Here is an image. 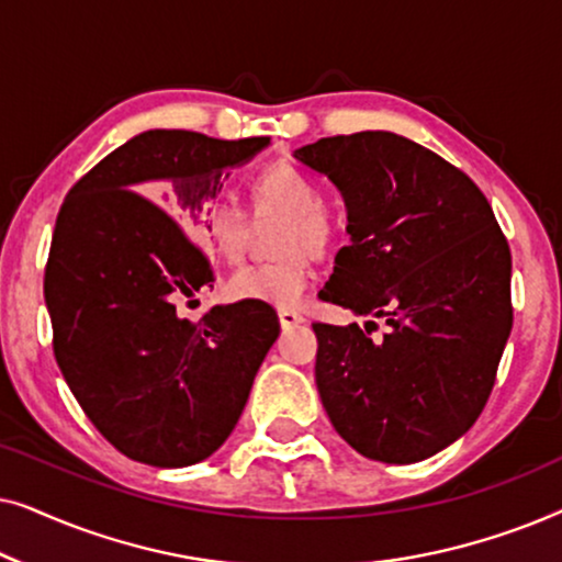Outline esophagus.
I'll use <instances>...</instances> for the list:
<instances>
[{"label": "esophagus", "mask_w": 562, "mask_h": 562, "mask_svg": "<svg viewBox=\"0 0 562 562\" xmlns=\"http://www.w3.org/2000/svg\"><path fill=\"white\" fill-rule=\"evenodd\" d=\"M279 322H281L283 329H289V327L302 325L304 317L299 312H294V310H279Z\"/></svg>", "instance_id": "1"}]
</instances>
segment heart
Masks as SVG:
<instances>
[{"instance_id":"1","label":"heart","mask_w":562,"mask_h":562,"mask_svg":"<svg viewBox=\"0 0 562 562\" xmlns=\"http://www.w3.org/2000/svg\"><path fill=\"white\" fill-rule=\"evenodd\" d=\"M252 206L258 217H283L276 227L279 258L240 266L227 279V294L240 302L268 306L302 304L312 279V252H322L333 240L335 222L322 199L319 183L291 164H273L252 179ZM202 237L222 258L243 256L250 233V217L240 204L214 199L202 217Z\"/></svg>"}]
</instances>
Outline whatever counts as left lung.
Instances as JSON below:
<instances>
[{"label":"left lung","instance_id":"1","mask_svg":"<svg viewBox=\"0 0 562 562\" xmlns=\"http://www.w3.org/2000/svg\"><path fill=\"white\" fill-rule=\"evenodd\" d=\"M348 210L350 243L319 291L389 325L317 322L314 379L337 435L381 463H417L463 437L512 333V252L481 189L386 130L294 150Z\"/></svg>","mask_w":562,"mask_h":562}]
</instances>
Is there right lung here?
<instances>
[{
	"instance_id": "obj_1",
	"label": "right lung",
	"mask_w": 562,
	"mask_h": 562,
	"mask_svg": "<svg viewBox=\"0 0 562 562\" xmlns=\"http://www.w3.org/2000/svg\"><path fill=\"white\" fill-rule=\"evenodd\" d=\"M268 143L148 130L99 160L60 206L43 286L53 352L91 425L137 463L210 458L279 337L268 304H217L199 322L176 312L214 281L189 235L202 233L227 168Z\"/></svg>"
}]
</instances>
